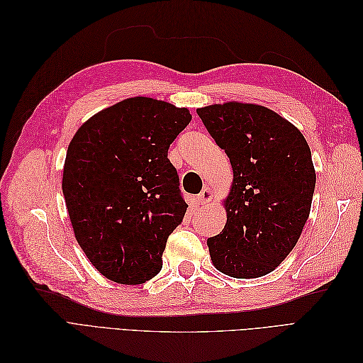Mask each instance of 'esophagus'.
<instances>
[{"mask_svg": "<svg viewBox=\"0 0 363 363\" xmlns=\"http://www.w3.org/2000/svg\"><path fill=\"white\" fill-rule=\"evenodd\" d=\"M212 199H213V192L211 188H204L199 195H196V201H199V204L201 206L211 203Z\"/></svg>", "mask_w": 363, "mask_h": 363, "instance_id": "esophagus-1", "label": "esophagus"}]
</instances>
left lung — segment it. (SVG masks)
<instances>
[{"mask_svg":"<svg viewBox=\"0 0 363 363\" xmlns=\"http://www.w3.org/2000/svg\"><path fill=\"white\" fill-rule=\"evenodd\" d=\"M196 113L233 168L227 223L207 239L213 267L235 279L267 276L309 218L316 182L311 148L298 128L265 106L228 101Z\"/></svg>","mask_w":363,"mask_h":363,"instance_id":"obj_1","label":"left lung"}]
</instances>
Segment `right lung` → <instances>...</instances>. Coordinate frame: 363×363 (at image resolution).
Returning a JSON list of instances; mask_svg holds the SVG:
<instances>
[{
    "instance_id": "1",
    "label": "right lung",
    "mask_w": 363,
    "mask_h": 363,
    "mask_svg": "<svg viewBox=\"0 0 363 363\" xmlns=\"http://www.w3.org/2000/svg\"><path fill=\"white\" fill-rule=\"evenodd\" d=\"M191 119L186 107L133 96L91 116L71 139L65 203L77 242L106 279L140 284L160 272L188 208L168 148Z\"/></svg>"
}]
</instances>
